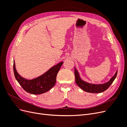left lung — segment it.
Returning <instances> with one entry per match:
<instances>
[{"label": "left lung", "instance_id": "1", "mask_svg": "<svg viewBox=\"0 0 127 127\" xmlns=\"http://www.w3.org/2000/svg\"><path fill=\"white\" fill-rule=\"evenodd\" d=\"M75 76L76 83L82 90L83 91L92 93H99L105 91L108 88L110 85L113 82L115 78H116L118 71H116V74L110 79L109 81L107 82L101 84H91L86 82L83 80L79 76V72L75 67Z\"/></svg>", "mask_w": 127, "mask_h": 127}]
</instances>
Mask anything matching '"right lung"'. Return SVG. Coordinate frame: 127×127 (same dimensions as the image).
Masks as SVG:
<instances>
[{
	"mask_svg": "<svg viewBox=\"0 0 127 127\" xmlns=\"http://www.w3.org/2000/svg\"><path fill=\"white\" fill-rule=\"evenodd\" d=\"M64 62H61L51 67L44 74L33 79H26L17 72L14 61L13 69L15 78L23 89L28 93L38 95L45 93L55 86L58 72Z\"/></svg>",
	"mask_w": 127,
	"mask_h": 127,
	"instance_id": "add662e5",
	"label": "right lung"
}]
</instances>
